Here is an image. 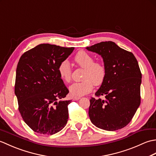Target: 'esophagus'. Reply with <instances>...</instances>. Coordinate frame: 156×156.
Instances as JSON below:
<instances>
[{
	"label": "esophagus",
	"instance_id": "34e87169",
	"mask_svg": "<svg viewBox=\"0 0 156 156\" xmlns=\"http://www.w3.org/2000/svg\"><path fill=\"white\" fill-rule=\"evenodd\" d=\"M79 99H80V97H73L72 98L73 101H78Z\"/></svg>",
	"mask_w": 156,
	"mask_h": 156
}]
</instances>
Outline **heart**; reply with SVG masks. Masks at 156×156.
Masks as SVG:
<instances>
[{
    "label": "heart",
    "instance_id": "b5f03b06",
    "mask_svg": "<svg viewBox=\"0 0 156 156\" xmlns=\"http://www.w3.org/2000/svg\"><path fill=\"white\" fill-rule=\"evenodd\" d=\"M74 60L84 69L82 76L83 81L72 84L69 88V92L72 97H80L91 92L93 84L97 86L101 84L105 80L107 71L103 64L100 62H94L93 57L84 51L77 53ZM58 72L63 81L70 82L72 68L68 59H64L59 63Z\"/></svg>",
    "mask_w": 156,
    "mask_h": 156
}]
</instances>
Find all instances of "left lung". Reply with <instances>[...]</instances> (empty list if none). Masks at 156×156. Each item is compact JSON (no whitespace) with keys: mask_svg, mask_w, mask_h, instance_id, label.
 Masks as SVG:
<instances>
[{"mask_svg":"<svg viewBox=\"0 0 156 156\" xmlns=\"http://www.w3.org/2000/svg\"><path fill=\"white\" fill-rule=\"evenodd\" d=\"M100 55L105 66L106 77L97 96L92 98L88 115L96 127L116 131L125 127L140 105L141 73L134 55L112 41H103L86 48Z\"/></svg>","mask_w":156,"mask_h":156,"instance_id":"obj_1","label":"left lung"}]
</instances>
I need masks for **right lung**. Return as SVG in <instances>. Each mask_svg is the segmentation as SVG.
I'll list each match as a JSON object with an SVG mask.
<instances>
[{
    "instance_id": "add662e5",
    "label": "right lung",
    "mask_w": 156,
    "mask_h": 156,
    "mask_svg": "<svg viewBox=\"0 0 156 156\" xmlns=\"http://www.w3.org/2000/svg\"><path fill=\"white\" fill-rule=\"evenodd\" d=\"M74 49L44 44L26 51L19 59L15 94L23 119L36 133L55 134L67 123L71 101L64 100L69 90L58 68Z\"/></svg>"
}]
</instances>
